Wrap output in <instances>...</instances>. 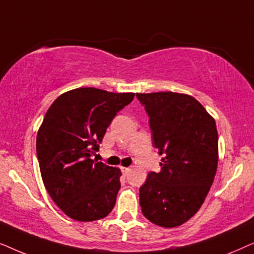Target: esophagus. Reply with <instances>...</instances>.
Segmentation results:
<instances>
[{
	"label": "esophagus",
	"instance_id": "obj_1",
	"mask_svg": "<svg viewBox=\"0 0 254 254\" xmlns=\"http://www.w3.org/2000/svg\"><path fill=\"white\" fill-rule=\"evenodd\" d=\"M120 169H121V172H123L124 175H127V173L130 171V169H129V168H125V166H121Z\"/></svg>",
	"mask_w": 254,
	"mask_h": 254
}]
</instances>
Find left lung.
I'll list each match as a JSON object with an SVG mask.
<instances>
[{
  "label": "left lung",
  "mask_w": 254,
  "mask_h": 254,
  "mask_svg": "<svg viewBox=\"0 0 254 254\" xmlns=\"http://www.w3.org/2000/svg\"><path fill=\"white\" fill-rule=\"evenodd\" d=\"M149 116L152 144L163 155L161 172H150L140 187L144 217L175 228L202 206L218 162L214 118L192 96L178 92L136 93Z\"/></svg>",
  "instance_id": "left-lung-1"
}]
</instances>
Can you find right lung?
Listing matches in <instances>:
<instances>
[{"label": "right lung", "instance_id": "add662e5", "mask_svg": "<svg viewBox=\"0 0 254 254\" xmlns=\"http://www.w3.org/2000/svg\"><path fill=\"white\" fill-rule=\"evenodd\" d=\"M134 93L78 88L47 110L37 134L41 178L55 204L72 220L106 217L120 190V169L92 159L106 128Z\"/></svg>", "mask_w": 254, "mask_h": 254}]
</instances>
